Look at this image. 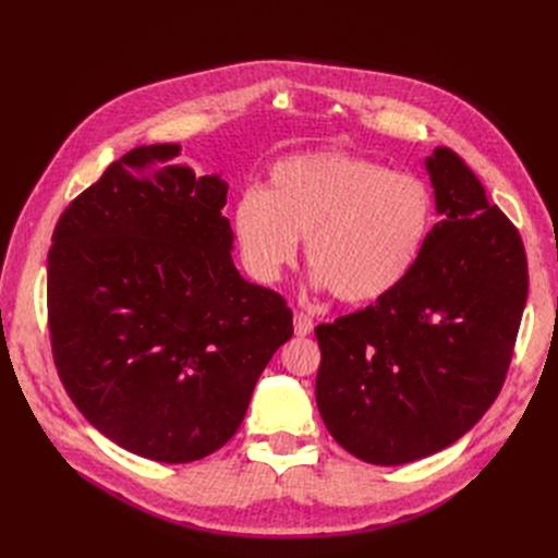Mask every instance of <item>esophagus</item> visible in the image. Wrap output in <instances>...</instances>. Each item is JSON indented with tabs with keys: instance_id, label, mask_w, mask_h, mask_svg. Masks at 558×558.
<instances>
[{
	"instance_id": "1",
	"label": "esophagus",
	"mask_w": 558,
	"mask_h": 558,
	"mask_svg": "<svg viewBox=\"0 0 558 558\" xmlns=\"http://www.w3.org/2000/svg\"><path fill=\"white\" fill-rule=\"evenodd\" d=\"M293 328H295V335L305 337V335H310L314 330V318L310 314H305V312H298L295 318H293Z\"/></svg>"
}]
</instances>
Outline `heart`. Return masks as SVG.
I'll return each mask as SVG.
<instances>
[{
	"label": "heart",
	"instance_id": "heart-1",
	"mask_svg": "<svg viewBox=\"0 0 558 558\" xmlns=\"http://www.w3.org/2000/svg\"><path fill=\"white\" fill-rule=\"evenodd\" d=\"M433 226L435 193L424 179L347 150L277 162L267 191L246 189L232 211L253 275L275 281L305 238L314 281L349 305L393 293L418 263Z\"/></svg>",
	"mask_w": 558,
	"mask_h": 558
}]
</instances>
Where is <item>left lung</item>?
I'll use <instances>...</instances> for the list:
<instances>
[{
	"label": "left lung",
	"instance_id": "1",
	"mask_svg": "<svg viewBox=\"0 0 558 558\" xmlns=\"http://www.w3.org/2000/svg\"><path fill=\"white\" fill-rule=\"evenodd\" d=\"M435 207L418 263L393 293L316 326V404L349 453L402 465L463 437L498 398L529 295L519 230L440 146L426 158Z\"/></svg>",
	"mask_w": 558,
	"mask_h": 558
}]
</instances>
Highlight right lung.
Here are the masks:
<instances>
[{"instance_id": "add662e5", "label": "right lung", "mask_w": 558, "mask_h": 558, "mask_svg": "<svg viewBox=\"0 0 558 558\" xmlns=\"http://www.w3.org/2000/svg\"><path fill=\"white\" fill-rule=\"evenodd\" d=\"M137 146L60 216L48 330L78 412L111 442L191 463L238 433L260 373L291 340L286 300L232 263L226 181Z\"/></svg>"}]
</instances>
